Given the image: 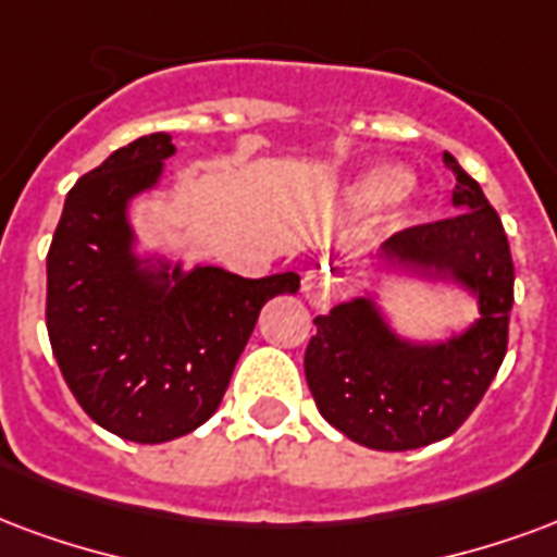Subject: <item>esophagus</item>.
I'll use <instances>...</instances> for the list:
<instances>
[{
    "label": "esophagus",
    "instance_id": "34e87169",
    "mask_svg": "<svg viewBox=\"0 0 557 557\" xmlns=\"http://www.w3.org/2000/svg\"><path fill=\"white\" fill-rule=\"evenodd\" d=\"M333 292V280L324 274V271H310L304 277V298L310 300L312 307H321L324 300L331 298Z\"/></svg>",
    "mask_w": 557,
    "mask_h": 557
}]
</instances>
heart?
Listing matches in <instances>:
<instances>
[{"mask_svg":"<svg viewBox=\"0 0 557 557\" xmlns=\"http://www.w3.org/2000/svg\"><path fill=\"white\" fill-rule=\"evenodd\" d=\"M345 200L354 209H366V206H377L386 200V209L393 212V218H405L413 203V183L395 168H372L348 185Z\"/></svg>","mask_w":557,"mask_h":557,"instance_id":"b5f03b06","label":"heart"}]
</instances>
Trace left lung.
I'll return each instance as SVG.
<instances>
[{"mask_svg":"<svg viewBox=\"0 0 557 557\" xmlns=\"http://www.w3.org/2000/svg\"><path fill=\"white\" fill-rule=\"evenodd\" d=\"M443 162L455 176L451 206L460 215L386 238L369 257V289L315 319L304 357L319 413L374 451H407L455 434L508 351L513 262L505 226L455 156L443 152ZM389 273L457 285L476 300L479 319L446 341L401 337L380 307Z\"/></svg>","mask_w":557,"mask_h":557,"instance_id":"left-lung-1","label":"left lung"}]
</instances>
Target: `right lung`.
Returning <instances> with one entry per match:
<instances>
[{"mask_svg": "<svg viewBox=\"0 0 557 557\" xmlns=\"http://www.w3.org/2000/svg\"><path fill=\"white\" fill-rule=\"evenodd\" d=\"M168 132L114 150L70 188L47 257V331L82 410L156 446L215 413L268 300L295 271L247 280L141 247L132 203L162 185Z\"/></svg>", "mask_w": 557, "mask_h": 557, "instance_id": "obj_1", "label": "right lung"}]
</instances>
